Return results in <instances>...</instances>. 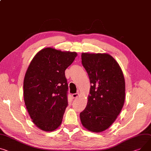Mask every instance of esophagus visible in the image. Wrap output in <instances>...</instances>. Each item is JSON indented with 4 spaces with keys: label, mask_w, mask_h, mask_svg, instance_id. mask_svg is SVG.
I'll list each match as a JSON object with an SVG mask.
<instances>
[{
    "label": "esophagus",
    "mask_w": 151,
    "mask_h": 151,
    "mask_svg": "<svg viewBox=\"0 0 151 151\" xmlns=\"http://www.w3.org/2000/svg\"><path fill=\"white\" fill-rule=\"evenodd\" d=\"M78 95H79V93H73V94H72V97H73V98H75L78 97Z\"/></svg>",
    "instance_id": "1"
}]
</instances>
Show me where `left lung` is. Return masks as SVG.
<instances>
[{"instance_id":"8db88e82","label":"left lung","mask_w":151,"mask_h":151,"mask_svg":"<svg viewBox=\"0 0 151 151\" xmlns=\"http://www.w3.org/2000/svg\"><path fill=\"white\" fill-rule=\"evenodd\" d=\"M81 59L91 86L80 119L87 130L101 132L112 124L122 111L125 99L124 78L119 64L109 54L83 53Z\"/></svg>"}]
</instances>
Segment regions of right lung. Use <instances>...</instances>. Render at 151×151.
Here are the masks:
<instances>
[{
    "label": "right lung",
    "instance_id": "obj_1",
    "mask_svg": "<svg viewBox=\"0 0 151 151\" xmlns=\"http://www.w3.org/2000/svg\"><path fill=\"white\" fill-rule=\"evenodd\" d=\"M76 56V52L45 48L35 55L27 70L24 102L33 123L44 131H53L62 123L68 106L65 70Z\"/></svg>",
    "mask_w": 151,
    "mask_h": 151
}]
</instances>
